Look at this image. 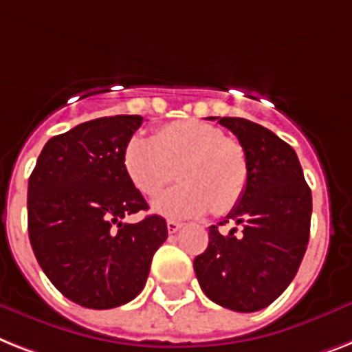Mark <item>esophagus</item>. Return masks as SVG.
Wrapping results in <instances>:
<instances>
[{"instance_id":"34e87169","label":"esophagus","mask_w":352,"mask_h":352,"mask_svg":"<svg viewBox=\"0 0 352 352\" xmlns=\"http://www.w3.org/2000/svg\"><path fill=\"white\" fill-rule=\"evenodd\" d=\"M166 226H168V233H171V235H173V233H177V231L182 228L181 222H177V221H168Z\"/></svg>"}]
</instances>
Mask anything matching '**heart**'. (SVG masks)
<instances>
[{
    "instance_id": "b5f03b06",
    "label": "heart",
    "mask_w": 352,
    "mask_h": 352,
    "mask_svg": "<svg viewBox=\"0 0 352 352\" xmlns=\"http://www.w3.org/2000/svg\"><path fill=\"white\" fill-rule=\"evenodd\" d=\"M122 166L135 190L159 195L153 210L168 217H199L211 210L224 215L239 204L250 179L242 144L215 124L199 119L164 124L150 137L133 135L122 151Z\"/></svg>"
}]
</instances>
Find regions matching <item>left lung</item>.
Masks as SVG:
<instances>
[{
	"mask_svg": "<svg viewBox=\"0 0 352 352\" xmlns=\"http://www.w3.org/2000/svg\"><path fill=\"white\" fill-rule=\"evenodd\" d=\"M219 119L245 150L250 179L226 217L242 226L222 235L210 226V244L193 260L204 295L226 309L255 313L273 304L295 278L309 242L313 199L295 150L267 128L241 117Z\"/></svg>",
	"mask_w": 352,
	"mask_h": 352,
	"instance_id": "8db88e82",
	"label": "left lung"
}]
</instances>
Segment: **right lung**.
Listing matches in <instances>:
<instances>
[{"label":"right lung","mask_w":352,"mask_h":352,"mask_svg":"<svg viewBox=\"0 0 352 352\" xmlns=\"http://www.w3.org/2000/svg\"><path fill=\"white\" fill-rule=\"evenodd\" d=\"M141 116H111L77 124L45 144L28 179V239L59 293L90 309L135 298L151 258L168 239L166 221L148 215L122 166V151Z\"/></svg>","instance_id":"right-lung-1"}]
</instances>
